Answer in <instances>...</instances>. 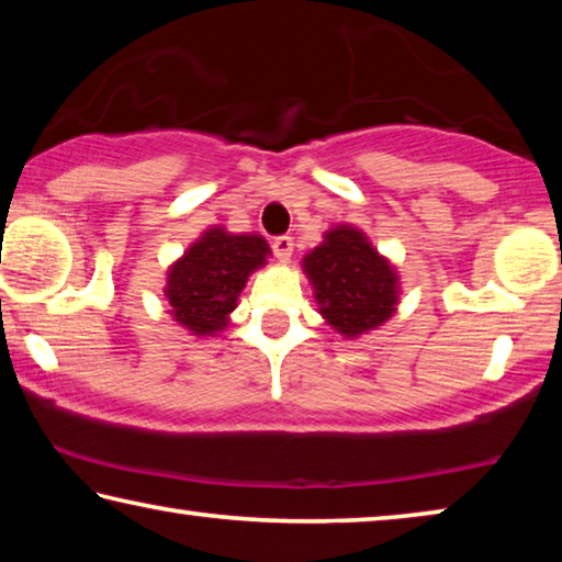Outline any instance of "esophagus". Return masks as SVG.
Returning <instances> with one entry per match:
<instances>
[{
	"instance_id": "1",
	"label": "esophagus",
	"mask_w": 562,
	"mask_h": 562,
	"mask_svg": "<svg viewBox=\"0 0 562 562\" xmlns=\"http://www.w3.org/2000/svg\"><path fill=\"white\" fill-rule=\"evenodd\" d=\"M272 250H274V258H278L280 262H290V258H292V237L290 235L274 237Z\"/></svg>"
}]
</instances>
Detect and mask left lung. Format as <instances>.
<instances>
[{
	"label": "left lung",
	"instance_id": "left-lung-1",
	"mask_svg": "<svg viewBox=\"0 0 562 562\" xmlns=\"http://www.w3.org/2000/svg\"><path fill=\"white\" fill-rule=\"evenodd\" d=\"M322 319L345 339H357L394 317L402 278L357 225L339 223L302 258Z\"/></svg>",
	"mask_w": 562,
	"mask_h": 562
}]
</instances>
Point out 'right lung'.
<instances>
[{
    "mask_svg": "<svg viewBox=\"0 0 562 562\" xmlns=\"http://www.w3.org/2000/svg\"><path fill=\"white\" fill-rule=\"evenodd\" d=\"M268 240L213 225L166 270L168 315L193 337H217L231 325L247 278L268 265Z\"/></svg>",
    "mask_w": 562,
    "mask_h": 562,
    "instance_id": "obj_1",
    "label": "right lung"
}]
</instances>
